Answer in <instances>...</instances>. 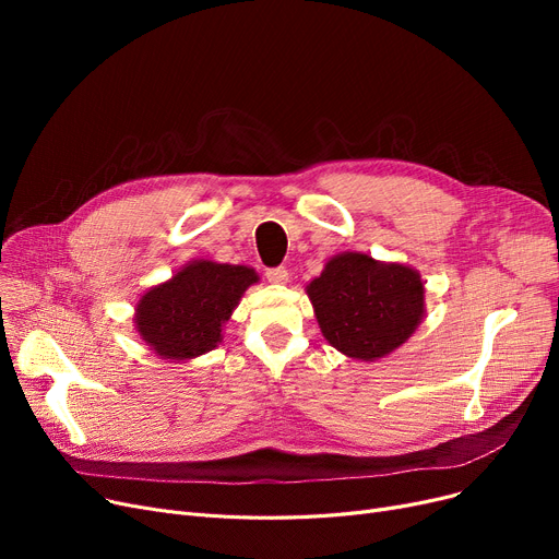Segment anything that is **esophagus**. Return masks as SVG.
<instances>
[{"instance_id": "1", "label": "esophagus", "mask_w": 559, "mask_h": 559, "mask_svg": "<svg viewBox=\"0 0 559 559\" xmlns=\"http://www.w3.org/2000/svg\"><path fill=\"white\" fill-rule=\"evenodd\" d=\"M264 276H267L270 283H285L287 281V270L285 267H270V270H264Z\"/></svg>"}]
</instances>
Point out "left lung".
Listing matches in <instances>:
<instances>
[{
  "instance_id": "1",
  "label": "left lung",
  "mask_w": 559,
  "mask_h": 559,
  "mask_svg": "<svg viewBox=\"0 0 559 559\" xmlns=\"http://www.w3.org/2000/svg\"><path fill=\"white\" fill-rule=\"evenodd\" d=\"M319 329L348 358L378 360L401 346L424 314V283L403 264L342 253L308 285Z\"/></svg>"
}]
</instances>
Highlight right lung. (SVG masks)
<instances>
[{
    "mask_svg": "<svg viewBox=\"0 0 559 559\" xmlns=\"http://www.w3.org/2000/svg\"><path fill=\"white\" fill-rule=\"evenodd\" d=\"M255 281L245 264L197 260L146 292L135 310V329L165 360L201 356L217 346L222 326Z\"/></svg>",
    "mask_w": 559,
    "mask_h": 559,
    "instance_id": "right-lung-1",
    "label": "right lung"
}]
</instances>
